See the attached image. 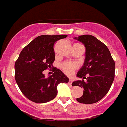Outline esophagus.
<instances>
[{
	"label": "esophagus",
	"mask_w": 127,
	"mask_h": 127,
	"mask_svg": "<svg viewBox=\"0 0 127 127\" xmlns=\"http://www.w3.org/2000/svg\"><path fill=\"white\" fill-rule=\"evenodd\" d=\"M72 81H73V80H72V79H70L69 81V85H71L72 83Z\"/></svg>",
	"instance_id": "esophagus-1"
}]
</instances>
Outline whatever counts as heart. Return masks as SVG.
Instances as JSON below:
<instances>
[{"mask_svg":"<svg viewBox=\"0 0 127 127\" xmlns=\"http://www.w3.org/2000/svg\"><path fill=\"white\" fill-rule=\"evenodd\" d=\"M61 69L67 75H71L77 69V64L70 62H65L61 64Z\"/></svg>","mask_w":127,"mask_h":127,"instance_id":"1","label":"heart"}]
</instances>
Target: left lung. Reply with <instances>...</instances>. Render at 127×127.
Wrapping results in <instances>:
<instances>
[{
	"instance_id": "left-lung-1",
	"label": "left lung",
	"mask_w": 127,
	"mask_h": 127,
	"mask_svg": "<svg viewBox=\"0 0 127 127\" xmlns=\"http://www.w3.org/2000/svg\"><path fill=\"white\" fill-rule=\"evenodd\" d=\"M74 39L83 44L86 52L83 66L77 73V77L82 80L74 81L72 85L84 90L81 97L76 98L77 102L94 104L109 90L114 81L115 63L107 47L95 37L83 35Z\"/></svg>"
}]
</instances>
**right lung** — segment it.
<instances>
[{
    "mask_svg": "<svg viewBox=\"0 0 127 127\" xmlns=\"http://www.w3.org/2000/svg\"><path fill=\"white\" fill-rule=\"evenodd\" d=\"M67 35H42L34 39L20 53L14 64L15 80L22 94L35 103H45L55 98L57 86L69 78L56 67L53 75L45 78L42 72L53 67L54 44Z\"/></svg>",
    "mask_w": 127,
    "mask_h": 127,
    "instance_id": "add662e5",
    "label": "right lung"
}]
</instances>
